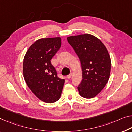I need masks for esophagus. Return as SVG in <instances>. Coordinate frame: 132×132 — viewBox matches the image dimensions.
Returning <instances> with one entry per match:
<instances>
[{
  "instance_id": "obj_1",
  "label": "esophagus",
  "mask_w": 132,
  "mask_h": 132,
  "mask_svg": "<svg viewBox=\"0 0 132 132\" xmlns=\"http://www.w3.org/2000/svg\"><path fill=\"white\" fill-rule=\"evenodd\" d=\"M72 73H70L69 75H68L67 76V78H68V79H70V78L72 77Z\"/></svg>"
}]
</instances>
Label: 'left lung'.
Segmentation results:
<instances>
[{
  "label": "left lung",
  "instance_id": "left-lung-1",
  "mask_svg": "<svg viewBox=\"0 0 132 132\" xmlns=\"http://www.w3.org/2000/svg\"><path fill=\"white\" fill-rule=\"evenodd\" d=\"M79 58L82 80L78 86L80 95L85 98L95 97L109 80L111 59L103 43L94 35L85 34L67 38Z\"/></svg>",
  "mask_w": 132,
  "mask_h": 132
}]
</instances>
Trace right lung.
<instances>
[{
	"instance_id": "1",
	"label": "right lung",
	"mask_w": 132,
	"mask_h": 132,
	"mask_svg": "<svg viewBox=\"0 0 132 132\" xmlns=\"http://www.w3.org/2000/svg\"><path fill=\"white\" fill-rule=\"evenodd\" d=\"M60 37L41 38L28 48L23 59V77L31 91L41 101L53 103L59 99L64 79L57 76L51 60L59 50Z\"/></svg>"
}]
</instances>
